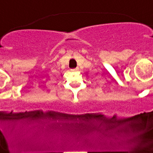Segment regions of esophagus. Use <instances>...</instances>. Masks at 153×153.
Segmentation results:
<instances>
[{
    "label": "esophagus",
    "mask_w": 153,
    "mask_h": 153,
    "mask_svg": "<svg viewBox=\"0 0 153 153\" xmlns=\"http://www.w3.org/2000/svg\"><path fill=\"white\" fill-rule=\"evenodd\" d=\"M78 68H75V69H71V71H74V72H75V71H78Z\"/></svg>",
    "instance_id": "34e87169"
}]
</instances>
